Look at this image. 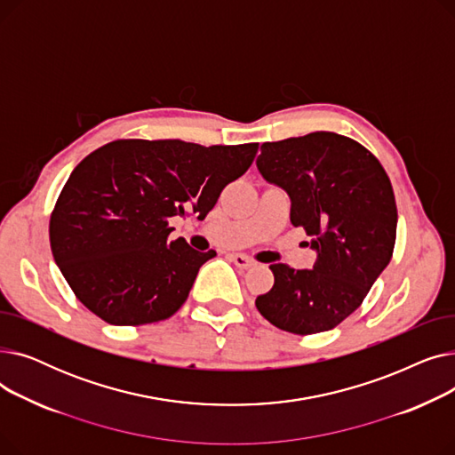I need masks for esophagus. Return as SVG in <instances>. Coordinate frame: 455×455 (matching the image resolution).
Returning <instances> with one entry per match:
<instances>
[{"label": "esophagus", "instance_id": "1", "mask_svg": "<svg viewBox=\"0 0 455 455\" xmlns=\"http://www.w3.org/2000/svg\"><path fill=\"white\" fill-rule=\"evenodd\" d=\"M228 258H230V261H232L234 266L242 267V269H249V267L254 266V261L249 256H245V254H230Z\"/></svg>", "mask_w": 455, "mask_h": 455}]
</instances>
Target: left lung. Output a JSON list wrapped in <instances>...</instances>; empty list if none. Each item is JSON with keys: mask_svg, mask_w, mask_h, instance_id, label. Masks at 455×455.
I'll return each instance as SVG.
<instances>
[{"mask_svg": "<svg viewBox=\"0 0 455 455\" xmlns=\"http://www.w3.org/2000/svg\"><path fill=\"white\" fill-rule=\"evenodd\" d=\"M256 165L288 191L291 223L317 251L314 269L269 267L275 283L256 299L258 312L297 336L336 328L391 261L398 221L391 180L362 143L324 131L266 141Z\"/></svg>", "mask_w": 455, "mask_h": 455, "instance_id": "obj_1", "label": "left lung"}]
</instances>
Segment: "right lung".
I'll return each mask as SVG.
<instances>
[{
    "mask_svg": "<svg viewBox=\"0 0 455 455\" xmlns=\"http://www.w3.org/2000/svg\"><path fill=\"white\" fill-rule=\"evenodd\" d=\"M258 143L212 146L182 140H116L90 153L66 180L50 220L52 252L71 291L108 324L172 317L204 261L170 218L206 213L240 179Z\"/></svg>",
    "mask_w": 455,
    "mask_h": 455,
    "instance_id": "right-lung-1",
    "label": "right lung"
}]
</instances>
